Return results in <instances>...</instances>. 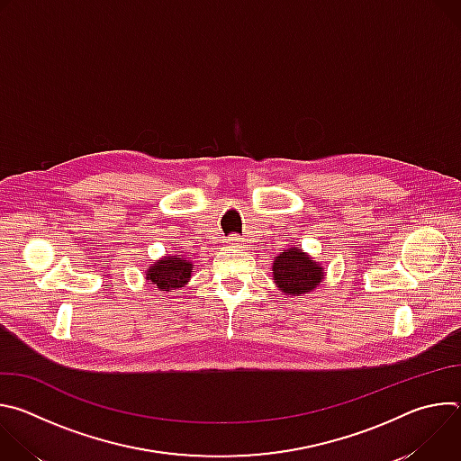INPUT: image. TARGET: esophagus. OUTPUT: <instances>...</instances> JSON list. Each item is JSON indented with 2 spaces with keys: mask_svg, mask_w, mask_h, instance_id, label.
Instances as JSON below:
<instances>
[{
  "mask_svg": "<svg viewBox=\"0 0 461 461\" xmlns=\"http://www.w3.org/2000/svg\"><path fill=\"white\" fill-rule=\"evenodd\" d=\"M228 242H230L231 246H240V244H242V239H240L239 235H231V237H228Z\"/></svg>",
  "mask_w": 461,
  "mask_h": 461,
  "instance_id": "1",
  "label": "esophagus"
}]
</instances>
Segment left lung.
Segmentation results:
<instances>
[{"mask_svg": "<svg viewBox=\"0 0 461 461\" xmlns=\"http://www.w3.org/2000/svg\"><path fill=\"white\" fill-rule=\"evenodd\" d=\"M272 272L277 286L288 295H299L313 290L324 274V270L312 262L301 248L283 249L274 260Z\"/></svg>", "mask_w": 461, "mask_h": 461, "instance_id": "1", "label": "left lung"}]
</instances>
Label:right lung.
Here are the masks:
<instances>
[{"mask_svg": "<svg viewBox=\"0 0 461 461\" xmlns=\"http://www.w3.org/2000/svg\"><path fill=\"white\" fill-rule=\"evenodd\" d=\"M193 265L189 260H184L182 257H164L155 267L148 268L146 279L149 285L158 286L164 292L182 288L189 277H191Z\"/></svg>", "mask_w": 461, "mask_h": 461, "instance_id": "add662e5", "label": "right lung"}]
</instances>
